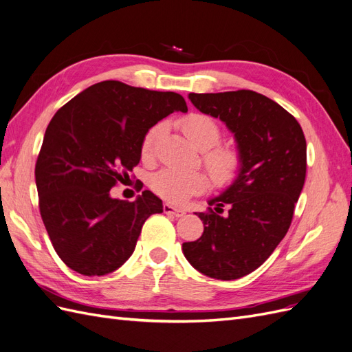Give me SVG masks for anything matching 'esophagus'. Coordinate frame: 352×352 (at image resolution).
Wrapping results in <instances>:
<instances>
[{
    "label": "esophagus",
    "instance_id": "34e87169",
    "mask_svg": "<svg viewBox=\"0 0 352 352\" xmlns=\"http://www.w3.org/2000/svg\"><path fill=\"white\" fill-rule=\"evenodd\" d=\"M164 210H165V213L173 214V217H175V218H181V217H184V214H186V210H184V209L175 208V206H173V205H169V203H166V205L164 206Z\"/></svg>",
    "mask_w": 352,
    "mask_h": 352
}]
</instances>
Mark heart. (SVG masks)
<instances>
[{"label": "heart", "instance_id": "heart-1", "mask_svg": "<svg viewBox=\"0 0 352 352\" xmlns=\"http://www.w3.org/2000/svg\"><path fill=\"white\" fill-rule=\"evenodd\" d=\"M181 131L192 146L203 151V164L214 183L231 184L243 169L241 152L231 146H217L222 139L218 122L205 114H188L178 121ZM164 133V124H155L146 131L140 144L143 160H152L156 144ZM208 187V178L201 173H181L175 169H162L152 178V188L171 203H183L190 196Z\"/></svg>", "mask_w": 352, "mask_h": 352}]
</instances>
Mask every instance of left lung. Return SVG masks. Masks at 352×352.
I'll return each instance as SVG.
<instances>
[{"label":"left lung","mask_w":352,"mask_h":352,"mask_svg":"<svg viewBox=\"0 0 352 352\" xmlns=\"http://www.w3.org/2000/svg\"><path fill=\"white\" fill-rule=\"evenodd\" d=\"M188 99L234 133L243 169L208 201V212L196 213L205 231L184 243L183 253L203 275L243 278L266 262L289 230L307 169L304 133L288 111L253 90L190 94Z\"/></svg>","instance_id":"left-lung-1"}]
</instances>
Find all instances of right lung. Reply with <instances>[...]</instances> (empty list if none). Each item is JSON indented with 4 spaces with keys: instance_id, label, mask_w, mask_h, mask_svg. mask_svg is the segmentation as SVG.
Masks as SVG:
<instances>
[{
    "instance_id": "right-lung-1",
    "label": "right lung",
    "mask_w": 352,
    "mask_h": 352,
    "mask_svg": "<svg viewBox=\"0 0 352 352\" xmlns=\"http://www.w3.org/2000/svg\"><path fill=\"white\" fill-rule=\"evenodd\" d=\"M184 98L105 80L56 111L35 166L39 210L56 254L77 274L102 276L133 254L144 221L162 200L144 190L134 201L109 191L130 179L143 135Z\"/></svg>"
}]
</instances>
